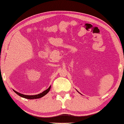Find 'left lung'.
<instances>
[{
  "instance_id": "left-lung-1",
  "label": "left lung",
  "mask_w": 124,
  "mask_h": 124,
  "mask_svg": "<svg viewBox=\"0 0 124 124\" xmlns=\"http://www.w3.org/2000/svg\"><path fill=\"white\" fill-rule=\"evenodd\" d=\"M78 93H79V92H78Z\"/></svg>"
}]
</instances>
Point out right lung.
I'll return each instance as SVG.
<instances>
[{
    "label": "right lung",
    "mask_w": 124,
    "mask_h": 124,
    "mask_svg": "<svg viewBox=\"0 0 124 124\" xmlns=\"http://www.w3.org/2000/svg\"><path fill=\"white\" fill-rule=\"evenodd\" d=\"M51 89V86L48 87V89H47V90H46L45 91H44L42 92V93H40V94H37V95H23V94H21V93H18L17 91L14 90H13V91L15 93H16L18 95H19L21 97H23V98H25V99H39V98H40L42 97H43V96H45L46 95L47 93L49 92L50 90Z\"/></svg>",
    "instance_id": "add662e5"
}]
</instances>
